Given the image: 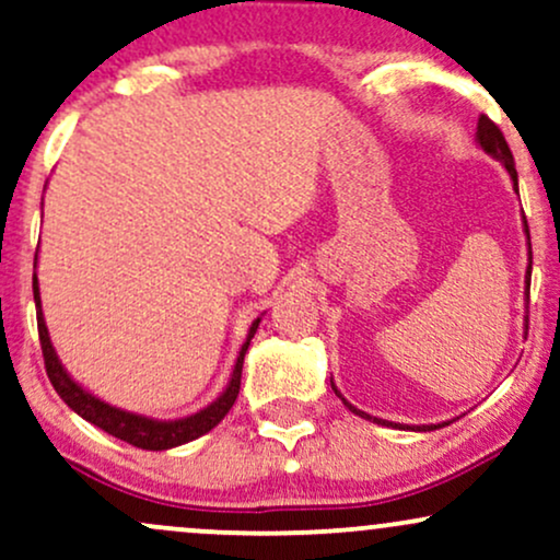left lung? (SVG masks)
Listing matches in <instances>:
<instances>
[{
    "instance_id": "8db88e82",
    "label": "left lung",
    "mask_w": 560,
    "mask_h": 560,
    "mask_svg": "<svg viewBox=\"0 0 560 560\" xmlns=\"http://www.w3.org/2000/svg\"><path fill=\"white\" fill-rule=\"evenodd\" d=\"M477 137H479L481 150L490 152V155H494L498 160H503L505 171L511 173L513 186H516V191H518V184H516L518 176H516V165H513L511 147H508V141H505V137H503V131H500V128H498V124L487 118V115H481V118H479V128H477ZM524 229H526V236H529V226H526V218H524ZM529 258H532V247H529ZM529 271H532V260H529ZM526 284H529V276H526ZM334 392H337V389H334ZM337 397H342V395H339V392H337ZM342 402H345L347 408H350L355 416H363V419H371V416H365L363 410L352 408V405L347 402L345 397H342ZM374 421H376V419H374ZM392 427H397V423H392ZM432 429H434V427H432Z\"/></svg>"
}]
</instances>
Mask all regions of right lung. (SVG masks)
<instances>
[{
  "label": "right lung",
  "instance_id": "1",
  "mask_svg": "<svg viewBox=\"0 0 560 560\" xmlns=\"http://www.w3.org/2000/svg\"><path fill=\"white\" fill-rule=\"evenodd\" d=\"M34 300H36V324H38V342H42L44 369H47V376H49V382H52L57 395H60L62 400H66L68 408H73L81 419H86L89 423H94V427L105 429L107 434L118 436V440H124V442H128V445L141 447V450H168V447L184 445V442L197 440V436L210 432V429L218 427V423L223 421V416L229 413L231 405H234V400H236V395H240L244 352H247L249 339L255 337V331H258V324H260V318H258L253 326H249L247 342L242 345L240 358H236L234 374H231L229 387L213 405H208V408L199 410V413L189 416V419L152 421V419H144V416L126 413V410L102 402L100 397L89 395L86 389H81L79 384H75L73 378L66 374V369H62L60 361H57L52 342H49L47 326H44L42 298H38L36 276H34Z\"/></svg>",
  "mask_w": 560,
  "mask_h": 560
}]
</instances>
